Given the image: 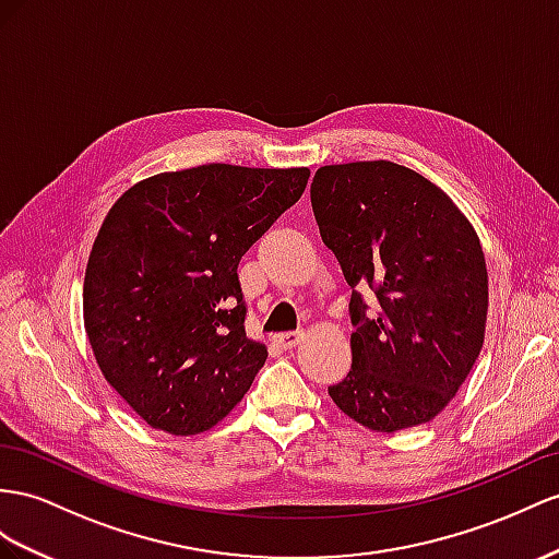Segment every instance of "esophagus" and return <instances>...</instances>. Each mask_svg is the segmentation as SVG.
Masks as SVG:
<instances>
[{"label":"esophagus","mask_w":559,"mask_h":559,"mask_svg":"<svg viewBox=\"0 0 559 559\" xmlns=\"http://www.w3.org/2000/svg\"><path fill=\"white\" fill-rule=\"evenodd\" d=\"M299 340H302V333H295V331L281 333V335H276V345L283 349H293Z\"/></svg>","instance_id":"obj_1"}]
</instances>
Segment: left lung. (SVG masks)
Wrapping results in <instances>:
<instances>
[{"instance_id":"1","label":"left lung","mask_w":559,"mask_h":559,"mask_svg":"<svg viewBox=\"0 0 559 559\" xmlns=\"http://www.w3.org/2000/svg\"><path fill=\"white\" fill-rule=\"evenodd\" d=\"M311 207L352 288L356 328L352 370L328 394L378 432L429 423L484 345L489 276L475 228L439 186L390 160L317 169Z\"/></svg>"}]
</instances>
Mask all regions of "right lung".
Returning a JSON list of instances; mask_svg holds the SVG:
<instances>
[{"mask_svg": "<svg viewBox=\"0 0 559 559\" xmlns=\"http://www.w3.org/2000/svg\"><path fill=\"white\" fill-rule=\"evenodd\" d=\"M307 167L200 165L132 186L84 274L96 364L155 429L189 437L228 416L266 361L246 335L238 262L305 193Z\"/></svg>", "mask_w": 559, "mask_h": 559, "instance_id": "obj_1", "label": "right lung"}]
</instances>
